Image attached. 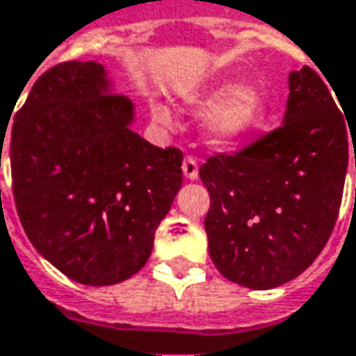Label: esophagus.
Segmentation results:
<instances>
[{"mask_svg":"<svg viewBox=\"0 0 356 356\" xmlns=\"http://www.w3.org/2000/svg\"><path fill=\"white\" fill-rule=\"evenodd\" d=\"M181 169H183V175L187 179H191V181H195V179L200 177V167H197V161L193 156H185Z\"/></svg>","mask_w":356,"mask_h":356,"instance_id":"34e87169","label":"esophagus"}]
</instances>
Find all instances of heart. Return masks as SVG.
Masks as SVG:
<instances>
[{
	"label": "heart",
	"instance_id": "1",
	"mask_svg": "<svg viewBox=\"0 0 356 356\" xmlns=\"http://www.w3.org/2000/svg\"><path fill=\"white\" fill-rule=\"evenodd\" d=\"M191 110L206 115V134L211 145L230 146L248 138L265 118L261 95L236 83L218 85L204 95L191 99ZM152 113L159 122H169L171 115L165 106H154Z\"/></svg>",
	"mask_w": 356,
	"mask_h": 356
}]
</instances>
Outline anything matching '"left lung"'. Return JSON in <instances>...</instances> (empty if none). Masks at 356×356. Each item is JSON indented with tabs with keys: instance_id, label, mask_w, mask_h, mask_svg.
Returning a JSON list of instances; mask_svg holds the SVG:
<instances>
[{
	"instance_id": "8db88e82",
	"label": "left lung",
	"mask_w": 356,
	"mask_h": 356,
	"mask_svg": "<svg viewBox=\"0 0 356 356\" xmlns=\"http://www.w3.org/2000/svg\"><path fill=\"white\" fill-rule=\"evenodd\" d=\"M342 112L322 77L304 67L289 73L279 128L200 167L210 191L208 248L228 281L273 289L322 252L339 218L348 143L356 140L355 122Z\"/></svg>"
}]
</instances>
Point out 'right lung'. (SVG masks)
I'll use <instances>...</instances> for the list:
<instances>
[{
	"label": "right lung",
	"mask_w": 356,
	"mask_h": 356,
	"mask_svg": "<svg viewBox=\"0 0 356 356\" xmlns=\"http://www.w3.org/2000/svg\"><path fill=\"white\" fill-rule=\"evenodd\" d=\"M132 122V102L113 93L95 60L42 73L14 118L19 222L34 248L83 285H113L145 267L183 183V152L146 143Z\"/></svg>",
	"instance_id": "right-lung-1"
}]
</instances>
